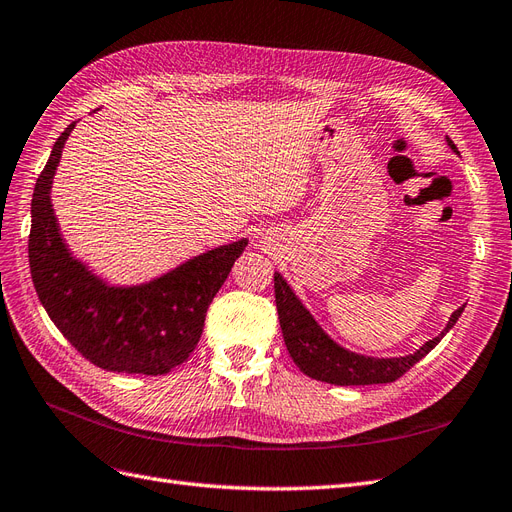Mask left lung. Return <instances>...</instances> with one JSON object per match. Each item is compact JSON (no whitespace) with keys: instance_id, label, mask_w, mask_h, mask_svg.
<instances>
[{"instance_id":"1","label":"left lung","mask_w":512,"mask_h":512,"mask_svg":"<svg viewBox=\"0 0 512 512\" xmlns=\"http://www.w3.org/2000/svg\"><path fill=\"white\" fill-rule=\"evenodd\" d=\"M450 150L459 154L457 145L446 137ZM274 296L276 311L283 330V339L289 356L294 358L296 367L319 382L334 386H371L388 384L399 379L405 371H410L418 360L425 358L431 349L444 339V334L457 324L465 306L450 315L446 328L435 339L420 345L414 354L397 358H375L349 352L343 345L334 341L330 334L317 324V319L306 309L296 291L289 287L279 272H274Z\"/></svg>"}]
</instances>
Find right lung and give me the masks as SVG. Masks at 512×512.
<instances>
[{
	"instance_id": "add662e5",
	"label": "right lung",
	"mask_w": 512,
	"mask_h": 512,
	"mask_svg": "<svg viewBox=\"0 0 512 512\" xmlns=\"http://www.w3.org/2000/svg\"><path fill=\"white\" fill-rule=\"evenodd\" d=\"M75 124L55 141L32 197L29 270L51 321L96 367L165 375L199 343L208 306L248 244L216 246L156 279L111 285L70 253L51 203V186Z\"/></svg>"
}]
</instances>
